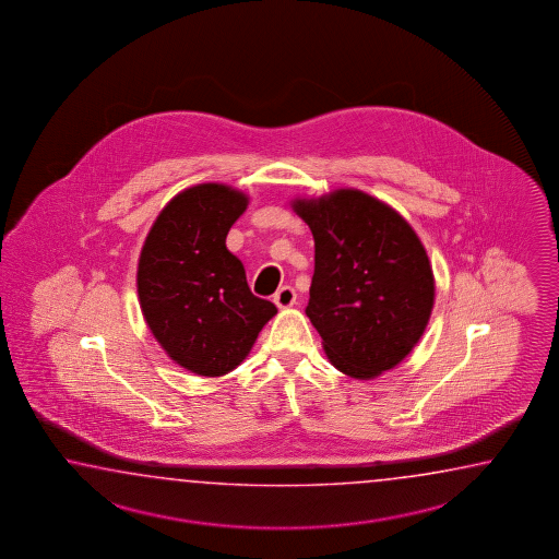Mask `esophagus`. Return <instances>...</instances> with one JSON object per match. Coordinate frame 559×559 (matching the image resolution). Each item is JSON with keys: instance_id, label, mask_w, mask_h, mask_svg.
<instances>
[{"instance_id": "esophagus-1", "label": "esophagus", "mask_w": 559, "mask_h": 559, "mask_svg": "<svg viewBox=\"0 0 559 559\" xmlns=\"http://www.w3.org/2000/svg\"><path fill=\"white\" fill-rule=\"evenodd\" d=\"M296 289L289 287V285H284V287H280V289L275 292V306L280 309L292 308V306L296 304Z\"/></svg>"}]
</instances>
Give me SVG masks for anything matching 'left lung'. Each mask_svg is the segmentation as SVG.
Masks as SVG:
<instances>
[{
	"label": "left lung",
	"mask_w": 559,
	"mask_h": 559,
	"mask_svg": "<svg viewBox=\"0 0 559 559\" xmlns=\"http://www.w3.org/2000/svg\"><path fill=\"white\" fill-rule=\"evenodd\" d=\"M316 241L306 308L325 356L356 380L395 368L426 332L436 282L416 231L359 190L294 200Z\"/></svg>",
	"instance_id": "1"
}]
</instances>
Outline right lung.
I'll return each mask as SVG.
<instances>
[{"label":"right lung","instance_id":"obj_1","mask_svg":"<svg viewBox=\"0 0 559 559\" xmlns=\"http://www.w3.org/2000/svg\"><path fill=\"white\" fill-rule=\"evenodd\" d=\"M250 198L224 183H200L159 212L138 263V296L157 344L191 373L217 378L248 357L277 313L253 296L246 270L226 248Z\"/></svg>","mask_w":559,"mask_h":559}]
</instances>
